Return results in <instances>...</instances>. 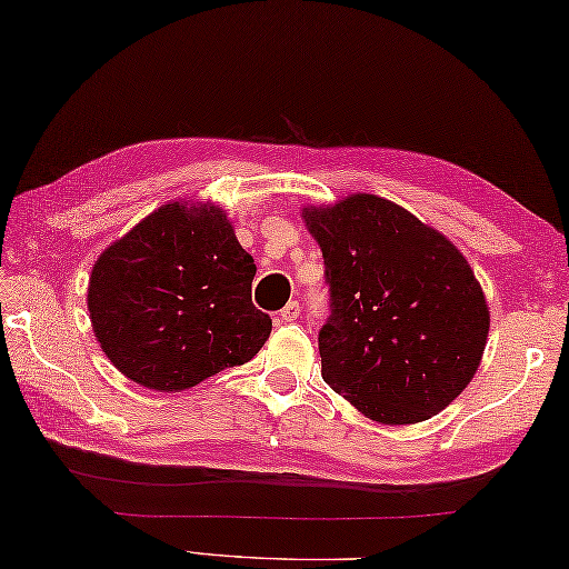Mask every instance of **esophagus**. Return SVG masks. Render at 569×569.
<instances>
[{"mask_svg":"<svg viewBox=\"0 0 569 569\" xmlns=\"http://www.w3.org/2000/svg\"><path fill=\"white\" fill-rule=\"evenodd\" d=\"M298 316H300L298 300H291V303H288V306L281 310V320H283V322H291V320H296Z\"/></svg>","mask_w":569,"mask_h":569,"instance_id":"obj_1","label":"esophagus"}]
</instances>
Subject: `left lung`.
Masks as SVG:
<instances>
[{"instance_id": "obj_1", "label": "left lung", "mask_w": 569, "mask_h": 569, "mask_svg": "<svg viewBox=\"0 0 569 569\" xmlns=\"http://www.w3.org/2000/svg\"><path fill=\"white\" fill-rule=\"evenodd\" d=\"M330 286L322 379L383 426L438 416L485 355L489 308L450 239L401 204L357 192L303 208Z\"/></svg>"}]
</instances>
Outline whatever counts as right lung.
Here are the masks:
<instances>
[{
	"instance_id": "obj_1",
	"label": "right lung",
	"mask_w": 569,
	"mask_h": 569,
	"mask_svg": "<svg viewBox=\"0 0 569 569\" xmlns=\"http://www.w3.org/2000/svg\"><path fill=\"white\" fill-rule=\"evenodd\" d=\"M227 212L168 202L107 247L88 286L92 330L127 379L176 393L244 365L271 335Z\"/></svg>"
}]
</instances>
